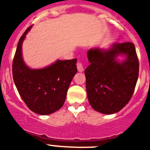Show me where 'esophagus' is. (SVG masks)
<instances>
[{
  "label": "esophagus",
  "instance_id": "obj_1",
  "mask_svg": "<svg viewBox=\"0 0 150 150\" xmlns=\"http://www.w3.org/2000/svg\"><path fill=\"white\" fill-rule=\"evenodd\" d=\"M77 68H78V71H79V72H82L84 71V68H83V65H82V64L81 62H79L77 63Z\"/></svg>",
  "mask_w": 150,
  "mask_h": 150
}]
</instances>
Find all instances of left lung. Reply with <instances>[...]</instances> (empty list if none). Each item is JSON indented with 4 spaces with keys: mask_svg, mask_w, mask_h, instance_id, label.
<instances>
[{
    "mask_svg": "<svg viewBox=\"0 0 150 150\" xmlns=\"http://www.w3.org/2000/svg\"><path fill=\"white\" fill-rule=\"evenodd\" d=\"M125 57L120 62L117 57ZM90 63L85 70L87 96L91 107L104 114H115L132 96L139 77V60L134 43H114L109 48L87 52Z\"/></svg>",
    "mask_w": 150,
    "mask_h": 150,
    "instance_id": "1",
    "label": "left lung"
}]
</instances>
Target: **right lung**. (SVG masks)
Instances as JSON below:
<instances>
[{
  "mask_svg": "<svg viewBox=\"0 0 150 150\" xmlns=\"http://www.w3.org/2000/svg\"><path fill=\"white\" fill-rule=\"evenodd\" d=\"M31 28L25 30L18 43L12 64L13 79L27 107L36 114L48 115L63 106L68 87L77 73V59L57 60L43 68H29L22 57V46Z\"/></svg>",
  "mask_w": 150,
  "mask_h": 150,
  "instance_id": "add662e5",
  "label": "right lung"
}]
</instances>
